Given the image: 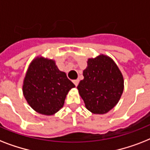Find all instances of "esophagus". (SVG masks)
<instances>
[{
    "label": "esophagus",
    "instance_id": "esophagus-1",
    "mask_svg": "<svg viewBox=\"0 0 150 150\" xmlns=\"http://www.w3.org/2000/svg\"><path fill=\"white\" fill-rule=\"evenodd\" d=\"M79 79L73 80V83H74V84H75V86H77L78 84H79Z\"/></svg>",
    "mask_w": 150,
    "mask_h": 150
}]
</instances>
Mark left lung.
I'll return each mask as SVG.
<instances>
[{"label":"left lung","mask_w":150,"mask_h":150,"mask_svg":"<svg viewBox=\"0 0 150 150\" xmlns=\"http://www.w3.org/2000/svg\"><path fill=\"white\" fill-rule=\"evenodd\" d=\"M84 79L77 86L85 105L93 114H106L117 103L124 89L122 74L109 57L88 60Z\"/></svg>","instance_id":"left-lung-1"}]
</instances>
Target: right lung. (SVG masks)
<instances>
[{
  "mask_svg": "<svg viewBox=\"0 0 150 150\" xmlns=\"http://www.w3.org/2000/svg\"><path fill=\"white\" fill-rule=\"evenodd\" d=\"M75 87L53 60L37 57L29 65L23 82V94L30 107L44 115L62 108L66 95Z\"/></svg>",
  "mask_w": 150,
  "mask_h": 150,
  "instance_id": "1",
  "label": "right lung"
}]
</instances>
